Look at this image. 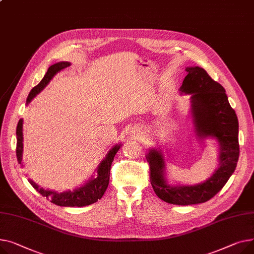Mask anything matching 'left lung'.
Returning a JSON list of instances; mask_svg holds the SVG:
<instances>
[{"instance_id": "left-lung-1", "label": "left lung", "mask_w": 254, "mask_h": 254, "mask_svg": "<svg viewBox=\"0 0 254 254\" xmlns=\"http://www.w3.org/2000/svg\"><path fill=\"white\" fill-rule=\"evenodd\" d=\"M186 70L188 73L181 91L191 95V113L197 135L201 138L211 136L218 141L219 167L203 184L170 187L164 177L163 155L151 150L146 160L150 164V181L154 191L161 200L174 205L199 204L213 198L234 173L240 154L239 123L225 88L202 67H187Z\"/></svg>"}]
</instances>
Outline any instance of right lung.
<instances>
[{
  "mask_svg": "<svg viewBox=\"0 0 254 254\" xmlns=\"http://www.w3.org/2000/svg\"><path fill=\"white\" fill-rule=\"evenodd\" d=\"M70 65L69 63H58L53 65H51L46 74H45L42 81L35 86L31 92H29L26 103L31 101L40 91L46 87V85L50 82V80L54 77L56 72L61 71L62 69L68 67ZM16 136H17V143H16V157L19 164H21L22 161V150H23V136H22V119L19 120L16 128ZM121 147L120 144L115 145L112 150L109 152L108 156L106 157L97 169V177L92 178L91 181H89L87 184H85L82 188H79L74 190H68L64 192H57L53 190H44L42 188H39L33 181H29L31 185L34 187V189L39 191V193L43 197H46V199L50 200L51 203L58 205V206H65V207H83L93 204L97 202L99 199L102 198L104 191L107 190V188L109 186L110 182V172L112 163L114 161L115 155L119 151V148Z\"/></svg>",
  "mask_w": 254,
  "mask_h": 254,
  "instance_id": "1",
  "label": "right lung"
}]
</instances>
